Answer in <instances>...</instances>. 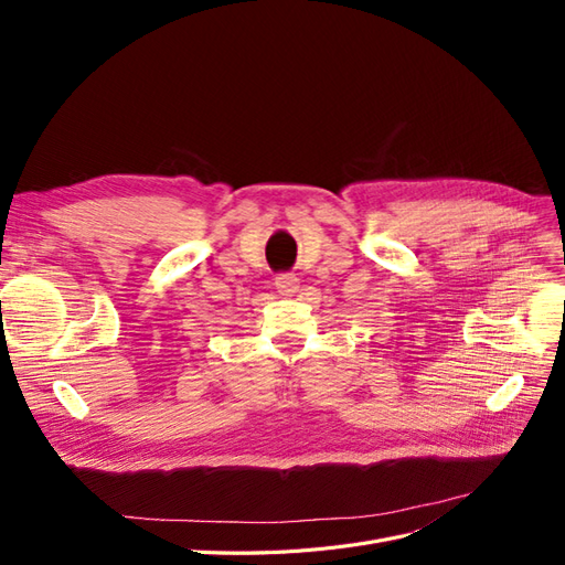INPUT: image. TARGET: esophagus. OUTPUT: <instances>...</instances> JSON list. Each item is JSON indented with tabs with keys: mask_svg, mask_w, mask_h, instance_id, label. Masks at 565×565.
Segmentation results:
<instances>
[{
	"mask_svg": "<svg viewBox=\"0 0 565 565\" xmlns=\"http://www.w3.org/2000/svg\"><path fill=\"white\" fill-rule=\"evenodd\" d=\"M276 289L282 297H295L299 292V278L295 273H287V276L276 278Z\"/></svg>",
	"mask_w": 565,
	"mask_h": 565,
	"instance_id": "34e87169",
	"label": "esophagus"
}]
</instances>
